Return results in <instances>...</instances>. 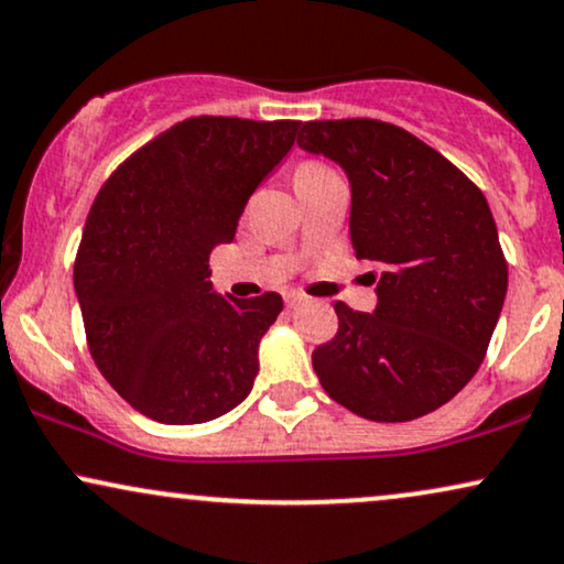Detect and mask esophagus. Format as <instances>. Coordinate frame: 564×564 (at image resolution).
Returning a JSON list of instances; mask_svg holds the SVG:
<instances>
[{"label": "esophagus", "mask_w": 564, "mask_h": 564, "mask_svg": "<svg viewBox=\"0 0 564 564\" xmlns=\"http://www.w3.org/2000/svg\"><path fill=\"white\" fill-rule=\"evenodd\" d=\"M303 303H308V297L301 295V293H288V295H284V305H288V308H297V305H303Z\"/></svg>", "instance_id": "obj_1"}]
</instances>
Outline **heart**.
I'll return each mask as SVG.
<instances>
[{"mask_svg":"<svg viewBox=\"0 0 564 564\" xmlns=\"http://www.w3.org/2000/svg\"><path fill=\"white\" fill-rule=\"evenodd\" d=\"M329 166L324 162H318V159H303L301 164L295 166V177H322V175H329Z\"/></svg>","mask_w":564,"mask_h":564,"instance_id":"heart-1","label":"heart"}]
</instances>
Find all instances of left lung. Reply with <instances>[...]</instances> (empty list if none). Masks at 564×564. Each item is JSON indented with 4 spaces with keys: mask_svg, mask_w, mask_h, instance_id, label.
Wrapping results in <instances>:
<instances>
[{
    "mask_svg": "<svg viewBox=\"0 0 564 564\" xmlns=\"http://www.w3.org/2000/svg\"><path fill=\"white\" fill-rule=\"evenodd\" d=\"M297 145L347 172L356 259L377 263V311L337 301L314 350L324 392L360 419L402 423L474 379L507 293V261L478 185L392 122H297Z\"/></svg>",
    "mask_w": 564,
    "mask_h": 564,
    "instance_id": "obj_1",
    "label": "left lung"
}]
</instances>
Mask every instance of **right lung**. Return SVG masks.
Returning a JSON list of instances; mask_svg holds the SVG:
<instances>
[{"label": "right lung", "mask_w": 564, "mask_h": 564, "mask_svg": "<svg viewBox=\"0 0 564 564\" xmlns=\"http://www.w3.org/2000/svg\"><path fill=\"white\" fill-rule=\"evenodd\" d=\"M295 120L191 117L124 159L75 256L88 350L138 413L187 426L240 405L282 295L214 293L208 253L295 143Z\"/></svg>", "instance_id": "obj_1"}]
</instances>
